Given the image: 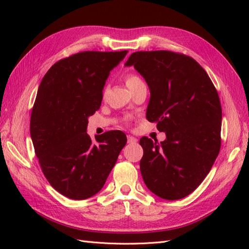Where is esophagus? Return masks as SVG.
<instances>
[{
	"label": "esophagus",
	"mask_w": 249,
	"mask_h": 249,
	"mask_svg": "<svg viewBox=\"0 0 249 249\" xmlns=\"http://www.w3.org/2000/svg\"><path fill=\"white\" fill-rule=\"evenodd\" d=\"M127 141H128V143H136L138 140H137V138H135L134 136L129 135V136H127Z\"/></svg>",
	"instance_id": "34e87169"
}]
</instances>
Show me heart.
<instances>
[{
	"label": "heart",
	"mask_w": 249,
	"mask_h": 249,
	"mask_svg": "<svg viewBox=\"0 0 249 249\" xmlns=\"http://www.w3.org/2000/svg\"><path fill=\"white\" fill-rule=\"evenodd\" d=\"M141 81L139 77H137L135 75H128L127 77H126V86H127V88H130L133 87L134 84H136L137 82Z\"/></svg>",
	"instance_id": "1"
}]
</instances>
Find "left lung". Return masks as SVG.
<instances>
[{"label":"left lung","instance_id":"8db88e82","mask_svg":"<svg viewBox=\"0 0 249 249\" xmlns=\"http://www.w3.org/2000/svg\"><path fill=\"white\" fill-rule=\"evenodd\" d=\"M134 66L150 89L146 119L166 134L158 143L142 137V178L153 194L178 200L208 176L220 150L221 106L208 73L193 57L171 51H138Z\"/></svg>","mask_w":249,"mask_h":249}]
</instances>
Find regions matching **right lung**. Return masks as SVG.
<instances>
[{
  "instance_id": "1",
  "label": "right lung",
  "mask_w": 249,
  "mask_h": 249,
  "mask_svg": "<svg viewBox=\"0 0 249 249\" xmlns=\"http://www.w3.org/2000/svg\"><path fill=\"white\" fill-rule=\"evenodd\" d=\"M127 51H84L63 59L41 80L31 114L30 133L46 178L72 200L96 195L127 139L121 130L87 133L89 116L99 109L110 71Z\"/></svg>"
}]
</instances>
